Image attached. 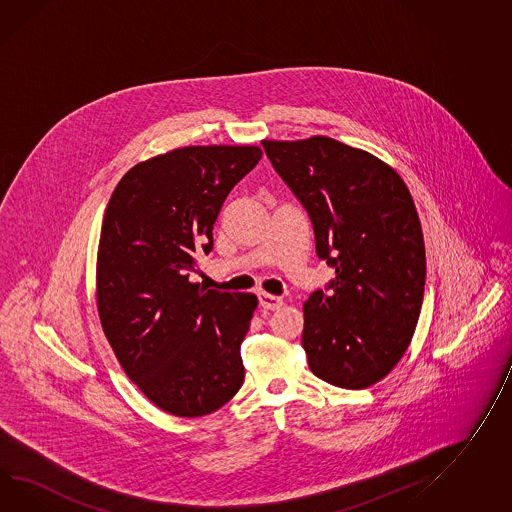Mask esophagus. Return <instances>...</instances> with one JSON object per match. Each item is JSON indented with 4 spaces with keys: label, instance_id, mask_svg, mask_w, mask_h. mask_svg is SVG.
Segmentation results:
<instances>
[{
    "label": "esophagus",
    "instance_id": "34e87169",
    "mask_svg": "<svg viewBox=\"0 0 512 512\" xmlns=\"http://www.w3.org/2000/svg\"><path fill=\"white\" fill-rule=\"evenodd\" d=\"M259 303H261L262 309H268V311H275L279 307H283V300L272 296V294H266V292H259Z\"/></svg>",
    "mask_w": 512,
    "mask_h": 512
}]
</instances>
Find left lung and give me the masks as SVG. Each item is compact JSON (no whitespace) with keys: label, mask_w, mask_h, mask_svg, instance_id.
I'll return each mask as SVG.
<instances>
[{"label":"left lung","mask_w":512,"mask_h":512,"mask_svg":"<svg viewBox=\"0 0 512 512\" xmlns=\"http://www.w3.org/2000/svg\"><path fill=\"white\" fill-rule=\"evenodd\" d=\"M309 212L316 255L335 279L303 305L301 344L312 374L359 390L381 381L411 344L422 311L425 246L398 172L335 138L262 140Z\"/></svg>","instance_id":"8db88e82"}]
</instances>
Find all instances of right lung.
Instances as JSON below:
<instances>
[{"mask_svg": "<svg viewBox=\"0 0 512 512\" xmlns=\"http://www.w3.org/2000/svg\"><path fill=\"white\" fill-rule=\"evenodd\" d=\"M259 146H187L120 179L101 225L96 300L127 377L181 418L224 407L244 383L240 344L257 296L220 292L188 275L212 250L227 194L261 161Z\"/></svg>", "mask_w": 512, "mask_h": 512, "instance_id": "add662e5", "label": "right lung"}]
</instances>
